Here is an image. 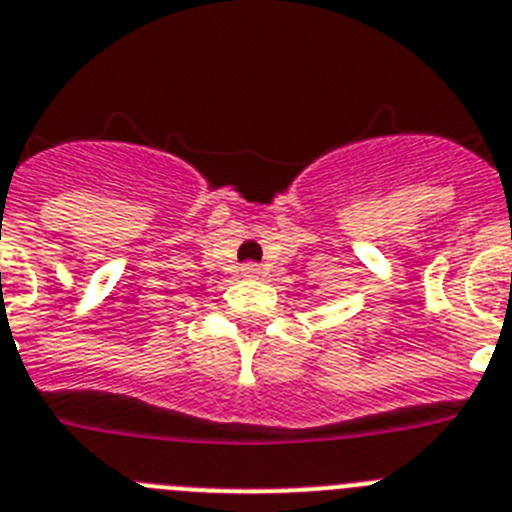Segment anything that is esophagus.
<instances>
[{"mask_svg":"<svg viewBox=\"0 0 512 512\" xmlns=\"http://www.w3.org/2000/svg\"><path fill=\"white\" fill-rule=\"evenodd\" d=\"M242 275L244 278H257V275H260V265H255V262H247V265H242Z\"/></svg>","mask_w":512,"mask_h":512,"instance_id":"1","label":"esophagus"}]
</instances>
